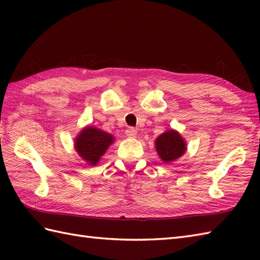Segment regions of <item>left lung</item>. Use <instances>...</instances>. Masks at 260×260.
<instances>
[{
  "mask_svg": "<svg viewBox=\"0 0 260 260\" xmlns=\"http://www.w3.org/2000/svg\"><path fill=\"white\" fill-rule=\"evenodd\" d=\"M114 142V137L96 127L88 126L81 131L76 140V150L79 155L91 165L98 163L108 146Z\"/></svg>",
  "mask_w": 260,
  "mask_h": 260,
  "instance_id": "left-lung-1",
  "label": "left lung"
}]
</instances>
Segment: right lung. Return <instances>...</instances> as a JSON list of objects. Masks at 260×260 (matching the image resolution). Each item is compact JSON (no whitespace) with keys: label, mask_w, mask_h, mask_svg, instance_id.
I'll list each match as a JSON object with an SVG mask.
<instances>
[{"label":"right lung","mask_w":260,"mask_h":260,"mask_svg":"<svg viewBox=\"0 0 260 260\" xmlns=\"http://www.w3.org/2000/svg\"><path fill=\"white\" fill-rule=\"evenodd\" d=\"M155 144L159 157L165 162H172L181 155H183L186 148L183 139L178 132L172 129L158 136Z\"/></svg>","instance_id":"1"}]
</instances>
